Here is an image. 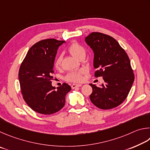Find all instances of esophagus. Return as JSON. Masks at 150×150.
<instances>
[{
	"label": "esophagus",
	"instance_id": "esophagus-1",
	"mask_svg": "<svg viewBox=\"0 0 150 150\" xmlns=\"http://www.w3.org/2000/svg\"><path fill=\"white\" fill-rule=\"evenodd\" d=\"M82 84H76V83H73V84L71 86V87H72V89H75L78 87H80V86H82Z\"/></svg>",
	"mask_w": 150,
	"mask_h": 150
}]
</instances>
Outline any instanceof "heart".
I'll return each instance as SVG.
<instances>
[{"label":"heart","instance_id":"obj_1","mask_svg":"<svg viewBox=\"0 0 150 150\" xmlns=\"http://www.w3.org/2000/svg\"><path fill=\"white\" fill-rule=\"evenodd\" d=\"M70 53L76 59H79L80 57L86 54V51L83 47L77 43H74L68 48ZM61 63V58L57 57L54 60V66L55 68H59ZM66 79L71 82H78L82 80V72H70L66 77Z\"/></svg>","mask_w":150,"mask_h":150}]
</instances>
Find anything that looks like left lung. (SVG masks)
I'll list each match as a JSON object with an SVG mask.
<instances>
[{
    "label": "left lung",
    "instance_id": "obj_1",
    "mask_svg": "<svg viewBox=\"0 0 150 150\" xmlns=\"http://www.w3.org/2000/svg\"><path fill=\"white\" fill-rule=\"evenodd\" d=\"M85 41L94 53L95 76H102L105 82L99 87L90 83V100L99 109L115 108L125 100L134 80L129 58L119 43L105 34L93 32Z\"/></svg>",
    "mask_w": 150,
    "mask_h": 150
}]
</instances>
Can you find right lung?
Here are the masks:
<instances>
[{"instance_id": "add662e5", "label": "right lung", "mask_w": 150, "mask_h": 150, "mask_svg": "<svg viewBox=\"0 0 150 150\" xmlns=\"http://www.w3.org/2000/svg\"><path fill=\"white\" fill-rule=\"evenodd\" d=\"M64 41L54 39L38 42L29 49L19 70V82L23 98L28 105L40 114L51 115L65 105V97L71 90L67 83L53 87L54 62L57 50Z\"/></svg>"}]
</instances>
